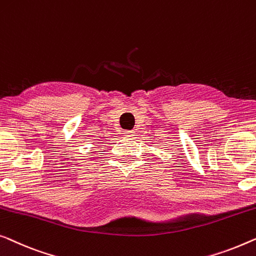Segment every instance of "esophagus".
<instances>
[{
    "label": "esophagus",
    "instance_id": "obj_1",
    "mask_svg": "<svg viewBox=\"0 0 256 256\" xmlns=\"http://www.w3.org/2000/svg\"><path fill=\"white\" fill-rule=\"evenodd\" d=\"M124 136H128V137H130V136H132V135H134V134H135V132H132V130H126V132H124Z\"/></svg>",
    "mask_w": 256,
    "mask_h": 256
}]
</instances>
